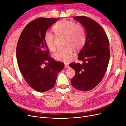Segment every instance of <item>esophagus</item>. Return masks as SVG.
Wrapping results in <instances>:
<instances>
[{"mask_svg":"<svg viewBox=\"0 0 126 126\" xmlns=\"http://www.w3.org/2000/svg\"><path fill=\"white\" fill-rule=\"evenodd\" d=\"M64 68H69V65H68V64H65V65H64Z\"/></svg>","mask_w":126,"mask_h":126,"instance_id":"1","label":"esophagus"}]
</instances>
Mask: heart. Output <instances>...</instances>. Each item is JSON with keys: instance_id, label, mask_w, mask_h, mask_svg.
Returning a JSON list of instances; mask_svg holds the SVG:
<instances>
[{"instance_id": "1", "label": "heart", "mask_w": 126, "mask_h": 126, "mask_svg": "<svg viewBox=\"0 0 126 126\" xmlns=\"http://www.w3.org/2000/svg\"><path fill=\"white\" fill-rule=\"evenodd\" d=\"M53 30L57 35L64 36L63 48L58 49L54 54L55 59L58 61L67 62L72 58L74 49H80L85 44V33L82 27L75 22L67 19H63L57 22L53 27ZM44 39L47 46L51 51L56 49L55 36L47 32H46Z\"/></svg>"}]
</instances>
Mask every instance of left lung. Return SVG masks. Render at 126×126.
<instances>
[{"label":"left lung","instance_id":"1","mask_svg":"<svg viewBox=\"0 0 126 126\" xmlns=\"http://www.w3.org/2000/svg\"><path fill=\"white\" fill-rule=\"evenodd\" d=\"M74 19L84 27L86 38L78 55L82 64H69L76 72L71 82L78 90L88 91L97 86L105 75L110 58L109 42L104 30L96 21L85 16Z\"/></svg>","mask_w":126,"mask_h":126}]
</instances>
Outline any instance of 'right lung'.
<instances>
[{"label":"right lung","instance_id":"add662e5","mask_svg":"<svg viewBox=\"0 0 126 126\" xmlns=\"http://www.w3.org/2000/svg\"><path fill=\"white\" fill-rule=\"evenodd\" d=\"M58 20L39 18L32 21L22 30L17 43L19 68L26 81L38 92L52 88L58 72L64 68V63L48 56L49 50L44 39L48 29ZM45 64L47 65L45 66Z\"/></svg>","mask_w":126,"mask_h":126}]
</instances>
